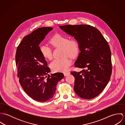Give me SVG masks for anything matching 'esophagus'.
I'll return each mask as SVG.
<instances>
[{
  "label": "esophagus",
  "instance_id": "1",
  "mask_svg": "<svg viewBox=\"0 0 125 125\" xmlns=\"http://www.w3.org/2000/svg\"><path fill=\"white\" fill-rule=\"evenodd\" d=\"M70 73L68 71H65L63 72V74H64V75L65 76L68 75H69Z\"/></svg>",
  "mask_w": 125,
  "mask_h": 125
}]
</instances>
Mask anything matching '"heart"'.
<instances>
[{"instance_id":"heart-1","label":"heart","mask_w":125,"mask_h":125,"mask_svg":"<svg viewBox=\"0 0 125 125\" xmlns=\"http://www.w3.org/2000/svg\"><path fill=\"white\" fill-rule=\"evenodd\" d=\"M67 36L56 34L50 39V43L55 48H62V58L56 59L50 63V67L54 72L65 71L71 63V60L68 57L73 59L77 57L80 52V45L77 40L70 39ZM40 52L42 56L46 59L51 60L52 54L50 47L42 45L40 47Z\"/></svg>"}]
</instances>
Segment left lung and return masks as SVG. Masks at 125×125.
<instances>
[{
  "label": "left lung",
  "instance_id": "obj_1",
  "mask_svg": "<svg viewBox=\"0 0 125 125\" xmlns=\"http://www.w3.org/2000/svg\"><path fill=\"white\" fill-rule=\"evenodd\" d=\"M60 28L74 36L80 52L74 62L81 71H73V89L80 97L90 99L99 95L107 86L112 74L111 52L107 41L95 27L88 24L65 25Z\"/></svg>",
  "mask_w": 125,
  "mask_h": 125
}]
</instances>
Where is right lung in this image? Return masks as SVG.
<instances>
[{
	"mask_svg": "<svg viewBox=\"0 0 125 125\" xmlns=\"http://www.w3.org/2000/svg\"><path fill=\"white\" fill-rule=\"evenodd\" d=\"M52 27L39 28L24 36L17 47L15 55L19 82L33 99L45 102L55 94L57 83L64 77L62 73L50 75V68L42 56L39 46Z\"/></svg>",
	"mask_w": 125,
	"mask_h": 125,
	"instance_id": "add662e5",
	"label": "right lung"
}]
</instances>
